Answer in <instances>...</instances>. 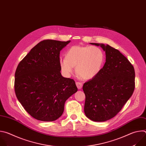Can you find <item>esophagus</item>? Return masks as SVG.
<instances>
[{
    "label": "esophagus",
    "instance_id": "1",
    "mask_svg": "<svg viewBox=\"0 0 146 146\" xmlns=\"http://www.w3.org/2000/svg\"><path fill=\"white\" fill-rule=\"evenodd\" d=\"M76 86H77V87L78 89L80 90V89H81V88H82V84L81 82H76Z\"/></svg>",
    "mask_w": 146,
    "mask_h": 146
}]
</instances>
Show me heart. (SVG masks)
I'll return each mask as SVG.
<instances>
[{"mask_svg":"<svg viewBox=\"0 0 146 146\" xmlns=\"http://www.w3.org/2000/svg\"><path fill=\"white\" fill-rule=\"evenodd\" d=\"M105 61V54L96 46H74L65 53V58H60V70L66 77H70L74 71L84 80L95 77L102 70Z\"/></svg>","mask_w":146,"mask_h":146,"instance_id":"heart-1","label":"heart"}]
</instances>
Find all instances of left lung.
<instances>
[{
  "instance_id": "obj_1",
  "label": "left lung",
  "mask_w": 146,
  "mask_h": 146,
  "mask_svg": "<svg viewBox=\"0 0 146 146\" xmlns=\"http://www.w3.org/2000/svg\"><path fill=\"white\" fill-rule=\"evenodd\" d=\"M105 51L106 62L95 77L85 82L84 113L96 122L113 118L131 97L135 90V72L128 59L108 44L90 43Z\"/></svg>"
}]
</instances>
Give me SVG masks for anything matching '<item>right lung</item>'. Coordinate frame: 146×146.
<instances>
[{"mask_svg":"<svg viewBox=\"0 0 146 146\" xmlns=\"http://www.w3.org/2000/svg\"><path fill=\"white\" fill-rule=\"evenodd\" d=\"M70 40L40 41L19 62L14 89L18 101L34 118L53 121L64 113L66 100L77 91L75 81L60 73V51Z\"/></svg>","mask_w":146,"mask_h":146,"instance_id":"1","label":"right lung"}]
</instances>
